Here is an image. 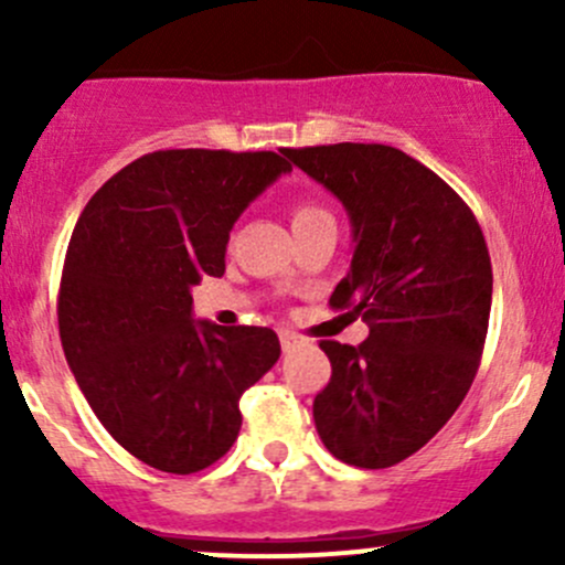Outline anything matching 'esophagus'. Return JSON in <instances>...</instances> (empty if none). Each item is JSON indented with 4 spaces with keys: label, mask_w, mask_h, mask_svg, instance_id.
Returning a JSON list of instances; mask_svg holds the SVG:
<instances>
[{
    "label": "esophagus",
    "mask_w": 565,
    "mask_h": 565,
    "mask_svg": "<svg viewBox=\"0 0 565 565\" xmlns=\"http://www.w3.org/2000/svg\"><path fill=\"white\" fill-rule=\"evenodd\" d=\"M278 341H281L284 350H292V347L300 344V335H295L292 330H281V333H278Z\"/></svg>",
    "instance_id": "esophagus-1"
}]
</instances>
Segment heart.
I'll return each mask as SVG.
<instances>
[{
    "instance_id": "heart-1",
    "label": "heart",
    "mask_w": 565,
    "mask_h": 565,
    "mask_svg": "<svg viewBox=\"0 0 565 565\" xmlns=\"http://www.w3.org/2000/svg\"><path fill=\"white\" fill-rule=\"evenodd\" d=\"M319 215H328L322 207L315 202H309V199H300V202L292 204V226L295 224H303V221H311V218H319Z\"/></svg>"
}]
</instances>
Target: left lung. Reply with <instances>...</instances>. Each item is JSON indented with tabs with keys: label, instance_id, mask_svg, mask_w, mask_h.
I'll return each mask as SVG.
<instances>
[{
	"label": "left lung",
	"instance_id": "8db88e82",
	"mask_svg": "<svg viewBox=\"0 0 565 565\" xmlns=\"http://www.w3.org/2000/svg\"><path fill=\"white\" fill-rule=\"evenodd\" d=\"M284 156L344 204L355 248L330 306L369 324L358 347L319 341L333 369L315 398L319 440L347 465L393 467L448 424L476 377L492 309L487 241L459 193L396 147Z\"/></svg>",
	"mask_w": 565,
	"mask_h": 565
}]
</instances>
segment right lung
Returning a JSON list of instances; mask_svg holds the SVG:
<instances>
[{
    "mask_svg": "<svg viewBox=\"0 0 565 565\" xmlns=\"http://www.w3.org/2000/svg\"><path fill=\"white\" fill-rule=\"evenodd\" d=\"M292 172L278 152L158 150L98 188L60 284L67 366L108 435L156 470L188 476L241 431V396L281 355L270 328L193 319L191 287L224 276L243 210Z\"/></svg>",
    "mask_w": 565,
    "mask_h": 565,
    "instance_id": "add662e5",
    "label": "right lung"
}]
</instances>
